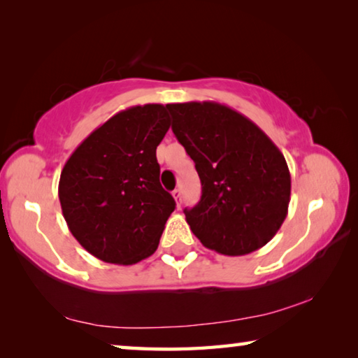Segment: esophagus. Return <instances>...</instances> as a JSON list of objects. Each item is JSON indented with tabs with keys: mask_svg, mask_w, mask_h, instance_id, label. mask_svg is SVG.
<instances>
[{
	"mask_svg": "<svg viewBox=\"0 0 358 358\" xmlns=\"http://www.w3.org/2000/svg\"><path fill=\"white\" fill-rule=\"evenodd\" d=\"M172 196L175 199V202H177V207L180 208V205H181V189H180V187H177V189H173Z\"/></svg>",
	"mask_w": 358,
	"mask_h": 358,
	"instance_id": "1",
	"label": "esophagus"
}]
</instances>
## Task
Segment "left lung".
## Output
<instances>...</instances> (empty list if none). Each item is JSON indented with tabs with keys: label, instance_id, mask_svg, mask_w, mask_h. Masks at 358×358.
<instances>
[{
	"label": "left lung",
	"instance_id": "left-lung-1",
	"mask_svg": "<svg viewBox=\"0 0 358 358\" xmlns=\"http://www.w3.org/2000/svg\"><path fill=\"white\" fill-rule=\"evenodd\" d=\"M166 107L202 183L201 201L185 208L192 234L224 256L265 246L282 226L290 202V173L280 148L250 118L220 102Z\"/></svg>",
	"mask_w": 358,
	"mask_h": 358
}]
</instances>
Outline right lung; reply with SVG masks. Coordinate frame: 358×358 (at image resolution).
I'll list each match as a JSON object with an SVG mask.
<instances>
[{"label":"right lung","instance_id":"right-lung-1","mask_svg":"<svg viewBox=\"0 0 358 358\" xmlns=\"http://www.w3.org/2000/svg\"><path fill=\"white\" fill-rule=\"evenodd\" d=\"M169 128L166 106L129 107L94 129L66 161L58 185L63 216L94 257L132 265L157 250L175 210L156 159Z\"/></svg>","mask_w":358,"mask_h":358}]
</instances>
